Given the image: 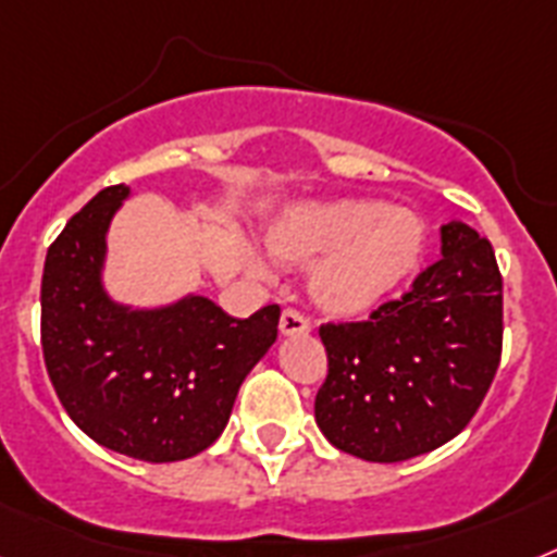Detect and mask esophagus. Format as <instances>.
Here are the masks:
<instances>
[{
  "label": "esophagus",
  "mask_w": 557,
  "mask_h": 557,
  "mask_svg": "<svg viewBox=\"0 0 557 557\" xmlns=\"http://www.w3.org/2000/svg\"><path fill=\"white\" fill-rule=\"evenodd\" d=\"M311 331V322H308L306 314H300L297 308H286L280 314V334L283 336H302Z\"/></svg>",
  "instance_id": "1"
}]
</instances>
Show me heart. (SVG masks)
<instances>
[{
    "instance_id": "obj_1",
    "label": "heart",
    "mask_w": 557,
    "mask_h": 557,
    "mask_svg": "<svg viewBox=\"0 0 557 557\" xmlns=\"http://www.w3.org/2000/svg\"><path fill=\"white\" fill-rule=\"evenodd\" d=\"M269 249L286 263H311V294L331 314H366L399 292L422 263L428 228L408 209L376 200H331L288 209L269 228ZM249 265L263 263L249 255Z\"/></svg>"
}]
</instances>
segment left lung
I'll return each instance as SVG.
<instances>
[{"label": "left lung", "mask_w": 557, "mask_h": 557, "mask_svg": "<svg viewBox=\"0 0 557 557\" xmlns=\"http://www.w3.org/2000/svg\"><path fill=\"white\" fill-rule=\"evenodd\" d=\"M502 271L487 237L442 226V260L362 322H325L314 416L357 459L405 461L459 436L502 362Z\"/></svg>", "instance_id": "left-lung-1"}]
</instances>
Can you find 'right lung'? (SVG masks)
Masks as SVG:
<instances>
[{
  "instance_id": "1",
  "label": "right lung",
  "mask_w": 557,
  "mask_h": 557,
  "mask_svg": "<svg viewBox=\"0 0 557 557\" xmlns=\"http://www.w3.org/2000/svg\"><path fill=\"white\" fill-rule=\"evenodd\" d=\"M127 186H107L50 243L41 274V350L78 428L129 459L181 461L228 422L246 373L277 339L280 306L249 320L207 297L156 311L115 306L101 286L104 235Z\"/></svg>"
}]
</instances>
